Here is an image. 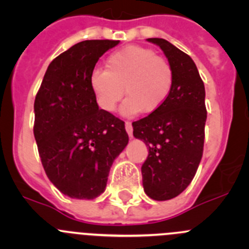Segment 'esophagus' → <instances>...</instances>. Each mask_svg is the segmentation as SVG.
Here are the masks:
<instances>
[{"label":"esophagus","mask_w":249,"mask_h":249,"mask_svg":"<svg viewBox=\"0 0 249 249\" xmlns=\"http://www.w3.org/2000/svg\"><path fill=\"white\" fill-rule=\"evenodd\" d=\"M125 129H126V132H127V135H129L130 139H132V131H134V130H132L131 123L125 122Z\"/></svg>","instance_id":"1"}]
</instances>
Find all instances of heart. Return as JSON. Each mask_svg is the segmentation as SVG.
Listing matches in <instances>:
<instances>
[{
  "label": "heart",
  "mask_w": 249,
  "mask_h": 249,
  "mask_svg": "<svg viewBox=\"0 0 249 249\" xmlns=\"http://www.w3.org/2000/svg\"><path fill=\"white\" fill-rule=\"evenodd\" d=\"M173 69L169 60L150 48L127 46L113 52L106 70L95 69L89 83L101 109L112 113L125 95L122 113L127 117L158 110L172 90Z\"/></svg>",
  "instance_id": "1"
}]
</instances>
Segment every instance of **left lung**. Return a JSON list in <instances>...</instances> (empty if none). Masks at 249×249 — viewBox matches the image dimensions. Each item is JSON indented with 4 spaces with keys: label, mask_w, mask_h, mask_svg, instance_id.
<instances>
[{
    "label": "left lung",
    "mask_w": 249,
    "mask_h": 249,
    "mask_svg": "<svg viewBox=\"0 0 249 249\" xmlns=\"http://www.w3.org/2000/svg\"><path fill=\"white\" fill-rule=\"evenodd\" d=\"M161 48L173 69L172 90L165 104L132 123L134 136L148 147L143 189L153 200L179 195L194 178L205 141V85L192 57L162 38H148Z\"/></svg>",
    "instance_id": "1"
}]
</instances>
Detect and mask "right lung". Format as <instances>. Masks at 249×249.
<instances>
[{
	"label": "right lung",
	"instance_id": "add662e5",
	"mask_svg": "<svg viewBox=\"0 0 249 249\" xmlns=\"http://www.w3.org/2000/svg\"><path fill=\"white\" fill-rule=\"evenodd\" d=\"M118 43L74 44L50 62L35 99L34 135L44 171L73 199L105 192L110 166L129 142L124 122L99 108L89 83L97 60Z\"/></svg>",
	"mask_w": 249,
	"mask_h": 249
}]
</instances>
